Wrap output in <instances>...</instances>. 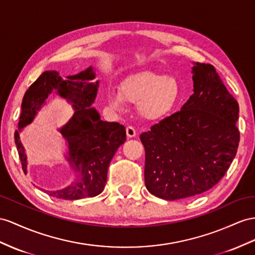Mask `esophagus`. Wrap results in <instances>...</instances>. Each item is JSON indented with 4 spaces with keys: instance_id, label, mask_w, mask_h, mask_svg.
Wrapping results in <instances>:
<instances>
[{
    "instance_id": "34e87169",
    "label": "esophagus",
    "mask_w": 255,
    "mask_h": 255,
    "mask_svg": "<svg viewBox=\"0 0 255 255\" xmlns=\"http://www.w3.org/2000/svg\"><path fill=\"white\" fill-rule=\"evenodd\" d=\"M126 134H127L128 138H134V136L136 135L135 129L133 127H131V126H128L126 128Z\"/></svg>"
}]
</instances>
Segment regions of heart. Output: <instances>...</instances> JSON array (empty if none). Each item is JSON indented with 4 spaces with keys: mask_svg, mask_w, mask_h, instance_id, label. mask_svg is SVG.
<instances>
[{
    "mask_svg": "<svg viewBox=\"0 0 255 255\" xmlns=\"http://www.w3.org/2000/svg\"><path fill=\"white\" fill-rule=\"evenodd\" d=\"M180 96V85L172 76L151 71L130 74L120 83L119 91H110L107 96L109 108L120 111L124 101L138 103L142 117L149 121L160 120L174 108Z\"/></svg>",
    "mask_w": 255,
    "mask_h": 255,
    "instance_id": "b5f03b06",
    "label": "heart"
}]
</instances>
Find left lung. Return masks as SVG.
I'll return each instance as SVG.
<instances>
[{"label":"left lung","instance_id":"8db88e82","mask_svg":"<svg viewBox=\"0 0 255 255\" xmlns=\"http://www.w3.org/2000/svg\"><path fill=\"white\" fill-rule=\"evenodd\" d=\"M194 94L181 111L140 135L144 180L156 197L177 200L210 190L237 153L239 106L214 67L194 62Z\"/></svg>","mask_w":255,"mask_h":255}]
</instances>
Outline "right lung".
I'll use <instances>...</instances> for the list:
<instances>
[{"label": "right lung", "instance_id": "obj_1", "mask_svg": "<svg viewBox=\"0 0 255 255\" xmlns=\"http://www.w3.org/2000/svg\"><path fill=\"white\" fill-rule=\"evenodd\" d=\"M95 80L93 67L65 78L56 71H45L23 96L15 143L24 174L28 173V159L20 140L22 129L34 121L51 94L67 100L74 110L69 122L58 130L67 142L64 158L75 174L71 183L60 190L42 188L53 197L75 200L101 194L107 183L110 162L117 148L126 141L125 127L119 123L103 122L95 109L99 87V81Z\"/></svg>", "mask_w": 255, "mask_h": 255}]
</instances>
